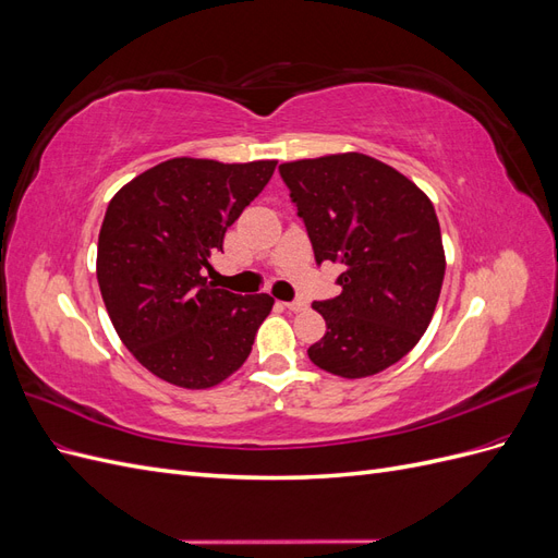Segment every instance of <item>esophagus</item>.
I'll return each instance as SVG.
<instances>
[{"label": "esophagus", "instance_id": "1", "mask_svg": "<svg viewBox=\"0 0 558 558\" xmlns=\"http://www.w3.org/2000/svg\"><path fill=\"white\" fill-rule=\"evenodd\" d=\"M286 307L291 312H305L307 310V300H293V302H286Z\"/></svg>", "mask_w": 558, "mask_h": 558}]
</instances>
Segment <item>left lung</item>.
<instances>
[{
    "label": "left lung",
    "mask_w": 558,
    "mask_h": 558,
    "mask_svg": "<svg viewBox=\"0 0 558 558\" xmlns=\"http://www.w3.org/2000/svg\"><path fill=\"white\" fill-rule=\"evenodd\" d=\"M316 263H340L342 293L314 302L326 335L307 349L330 375L363 379L398 363L426 332L445 279L428 195L391 165L335 154L279 165Z\"/></svg>",
    "instance_id": "8db88e82"
}]
</instances>
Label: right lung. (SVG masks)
Wrapping results in <instances>:
<instances>
[{
	"instance_id": "right-lung-1",
	"label": "right lung",
	"mask_w": 558,
	"mask_h": 558,
	"mask_svg": "<svg viewBox=\"0 0 558 558\" xmlns=\"http://www.w3.org/2000/svg\"><path fill=\"white\" fill-rule=\"evenodd\" d=\"M275 167L277 160L172 158L111 197L97 281L118 337L148 373L197 391L248 359L275 298L216 289L205 272Z\"/></svg>"
}]
</instances>
